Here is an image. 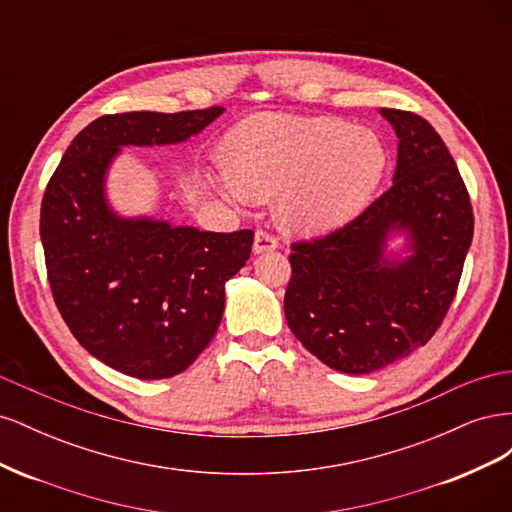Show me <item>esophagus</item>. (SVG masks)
Returning a JSON list of instances; mask_svg holds the SVG:
<instances>
[{
  "instance_id": "1",
  "label": "esophagus",
  "mask_w": 512,
  "mask_h": 512,
  "mask_svg": "<svg viewBox=\"0 0 512 512\" xmlns=\"http://www.w3.org/2000/svg\"><path fill=\"white\" fill-rule=\"evenodd\" d=\"M277 250V239L267 230H258L254 237V254H265Z\"/></svg>"
}]
</instances>
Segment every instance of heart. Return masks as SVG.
<instances>
[{
  "mask_svg": "<svg viewBox=\"0 0 512 512\" xmlns=\"http://www.w3.org/2000/svg\"><path fill=\"white\" fill-rule=\"evenodd\" d=\"M226 153L228 196L250 203L280 194L277 220L303 237L356 218L389 164L378 134L335 117L256 115L230 132Z\"/></svg>",
  "mask_w": 512,
  "mask_h": 512,
  "instance_id": "1",
  "label": "heart"
}]
</instances>
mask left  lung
<instances>
[{"mask_svg":"<svg viewBox=\"0 0 512 512\" xmlns=\"http://www.w3.org/2000/svg\"><path fill=\"white\" fill-rule=\"evenodd\" d=\"M380 115L399 141L393 185L344 228L292 245L284 297L294 337L354 376L429 342L455 299L474 235L468 190L440 134L408 111Z\"/></svg>","mask_w":512,"mask_h":512,"instance_id":"obj_1","label":"left lung"}]
</instances>
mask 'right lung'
<instances>
[{"label":"right lung","instance_id":"obj_1","mask_svg":"<svg viewBox=\"0 0 512 512\" xmlns=\"http://www.w3.org/2000/svg\"><path fill=\"white\" fill-rule=\"evenodd\" d=\"M222 113L213 106L98 117L74 136L46 185L40 239L59 314L91 356L126 376L162 380L198 359L254 232L126 218L108 203V170L123 147L183 143Z\"/></svg>","mask_w":512,"mask_h":512}]
</instances>
